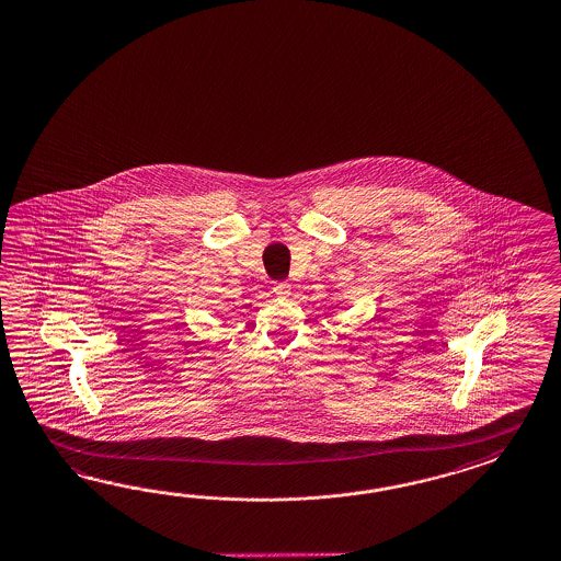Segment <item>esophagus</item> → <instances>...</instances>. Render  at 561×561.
Listing matches in <instances>:
<instances>
[{"label": "esophagus", "mask_w": 561, "mask_h": 561, "mask_svg": "<svg viewBox=\"0 0 561 561\" xmlns=\"http://www.w3.org/2000/svg\"><path fill=\"white\" fill-rule=\"evenodd\" d=\"M274 294L279 298H287L291 294V286L287 282H277V284H274Z\"/></svg>", "instance_id": "34e87169"}]
</instances>
